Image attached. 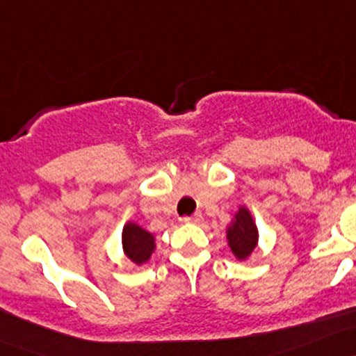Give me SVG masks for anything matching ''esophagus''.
<instances>
[{"label": "esophagus", "mask_w": 356, "mask_h": 356, "mask_svg": "<svg viewBox=\"0 0 356 356\" xmlns=\"http://www.w3.org/2000/svg\"><path fill=\"white\" fill-rule=\"evenodd\" d=\"M182 221H184V222H196V225H199V222L202 221V216H201V214H194V216L182 218Z\"/></svg>", "instance_id": "obj_1"}]
</instances>
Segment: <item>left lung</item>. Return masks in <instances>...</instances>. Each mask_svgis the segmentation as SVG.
<instances>
[{
	"mask_svg": "<svg viewBox=\"0 0 356 356\" xmlns=\"http://www.w3.org/2000/svg\"><path fill=\"white\" fill-rule=\"evenodd\" d=\"M226 238H228V245L233 255L238 260H247L250 253L255 250L257 243H259V229H257L255 221L245 206H240V209H238L235 220L226 229Z\"/></svg>",
	"mask_w": 356,
	"mask_h": 356,
	"instance_id": "left-lung-1",
	"label": "left lung"
}]
</instances>
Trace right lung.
Returning a JSON list of instances; mask_svg holds the SVG:
<instances>
[{
	"label": "right lung",
	"mask_w": 356,
	"mask_h": 356,
	"mask_svg": "<svg viewBox=\"0 0 356 356\" xmlns=\"http://www.w3.org/2000/svg\"><path fill=\"white\" fill-rule=\"evenodd\" d=\"M121 243H123L124 255L136 265L145 264L155 252V236L131 221L124 225Z\"/></svg>",
	"instance_id": "right-lung-1"
}]
</instances>
